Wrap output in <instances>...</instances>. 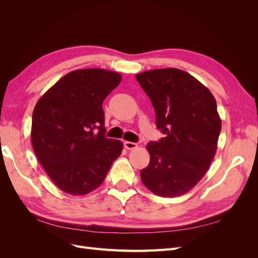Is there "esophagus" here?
<instances>
[{
    "label": "esophagus",
    "mask_w": 258,
    "mask_h": 258,
    "mask_svg": "<svg viewBox=\"0 0 258 258\" xmlns=\"http://www.w3.org/2000/svg\"><path fill=\"white\" fill-rule=\"evenodd\" d=\"M123 146H124V148H127V150H135V148L138 147V144H137V143H134V142L124 141V142H123Z\"/></svg>",
    "instance_id": "34e87169"
}]
</instances>
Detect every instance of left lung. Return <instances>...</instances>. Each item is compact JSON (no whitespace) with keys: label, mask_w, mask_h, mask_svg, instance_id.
I'll return each instance as SVG.
<instances>
[{"label":"left lung","mask_w":258,"mask_h":258,"mask_svg":"<svg viewBox=\"0 0 258 258\" xmlns=\"http://www.w3.org/2000/svg\"><path fill=\"white\" fill-rule=\"evenodd\" d=\"M150 97L156 126L165 138L150 142L148 166L141 170L143 184L161 197L189 191L213 160L222 129L212 93L194 76L168 68L136 75Z\"/></svg>","instance_id":"left-lung-1"}]
</instances>
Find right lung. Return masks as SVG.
Wrapping results in <instances>:
<instances>
[{
	"instance_id": "right-lung-1",
	"label": "right lung",
	"mask_w": 258,
	"mask_h": 258,
	"mask_svg": "<svg viewBox=\"0 0 258 258\" xmlns=\"http://www.w3.org/2000/svg\"><path fill=\"white\" fill-rule=\"evenodd\" d=\"M121 81L103 69L75 70L37 101L31 141L37 160L59 188L86 195L99 187L122 143L105 138L102 103Z\"/></svg>"
}]
</instances>
